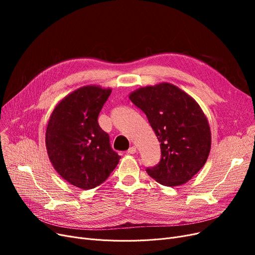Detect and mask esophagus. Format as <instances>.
I'll use <instances>...</instances> for the list:
<instances>
[{"label": "esophagus", "instance_id": "1", "mask_svg": "<svg viewBox=\"0 0 255 255\" xmlns=\"http://www.w3.org/2000/svg\"><path fill=\"white\" fill-rule=\"evenodd\" d=\"M135 153H136V148H135V146H130V148L128 149V151H127V154H130V155L135 154Z\"/></svg>", "mask_w": 255, "mask_h": 255}]
</instances>
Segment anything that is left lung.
Segmentation results:
<instances>
[{
	"label": "left lung",
	"mask_w": 255,
	"mask_h": 255,
	"mask_svg": "<svg viewBox=\"0 0 255 255\" xmlns=\"http://www.w3.org/2000/svg\"><path fill=\"white\" fill-rule=\"evenodd\" d=\"M129 99L140 109L160 142L161 159L145 170L164 186H180L200 170L211 150L208 119L188 94L168 83L139 88Z\"/></svg>",
	"instance_id": "obj_1"
}]
</instances>
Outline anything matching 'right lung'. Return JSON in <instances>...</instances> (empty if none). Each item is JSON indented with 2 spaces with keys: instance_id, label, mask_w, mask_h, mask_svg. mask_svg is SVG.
<instances>
[{
  "instance_id": "1",
  "label": "right lung",
  "mask_w": 255,
  "mask_h": 255,
  "mask_svg": "<svg viewBox=\"0 0 255 255\" xmlns=\"http://www.w3.org/2000/svg\"><path fill=\"white\" fill-rule=\"evenodd\" d=\"M112 89L82 87L67 95L52 111L45 133L50 162L69 184L89 190L102 184L119 163L110 136L98 116Z\"/></svg>"
}]
</instances>
